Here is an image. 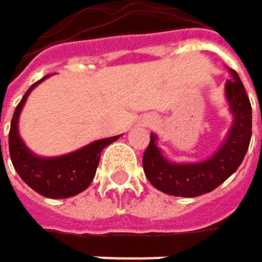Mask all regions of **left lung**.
<instances>
[{"instance_id":"obj_1","label":"left lung","mask_w":262,"mask_h":262,"mask_svg":"<svg viewBox=\"0 0 262 262\" xmlns=\"http://www.w3.org/2000/svg\"><path fill=\"white\" fill-rule=\"evenodd\" d=\"M227 81L225 95L234 116L233 127L220 151L202 163H169L156 146V136H149L142 166L148 181L160 191L178 197H195L215 190L242 164L252 136V106L237 72Z\"/></svg>"}]
</instances>
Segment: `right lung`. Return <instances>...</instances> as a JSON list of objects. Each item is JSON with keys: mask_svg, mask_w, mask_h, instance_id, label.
I'll return each instance as SVG.
<instances>
[{"mask_svg": "<svg viewBox=\"0 0 262 262\" xmlns=\"http://www.w3.org/2000/svg\"><path fill=\"white\" fill-rule=\"evenodd\" d=\"M44 78H41L39 81H42ZM39 81L34 83L28 89V92L25 93V96L14 110L10 133H8L10 159L19 177L34 191L49 199H68L78 192L84 191L90 185L99 164L102 149L117 141L118 136L100 139L62 157L39 159L34 156L31 151H28L22 139L19 138L17 120L29 92Z\"/></svg>", "mask_w": 262, "mask_h": 262, "instance_id": "1", "label": "right lung"}]
</instances>
